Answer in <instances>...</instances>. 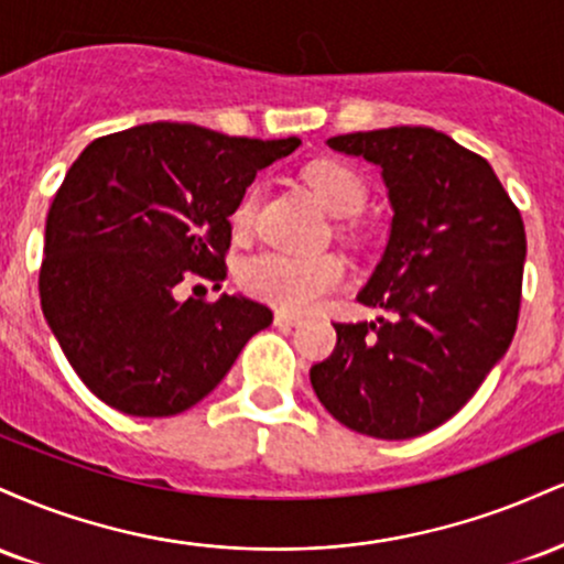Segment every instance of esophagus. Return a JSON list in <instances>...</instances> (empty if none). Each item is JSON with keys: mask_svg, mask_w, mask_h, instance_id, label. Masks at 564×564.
Segmentation results:
<instances>
[{"mask_svg": "<svg viewBox=\"0 0 564 564\" xmlns=\"http://www.w3.org/2000/svg\"><path fill=\"white\" fill-rule=\"evenodd\" d=\"M273 323H275L278 328H294V326H300L302 318H296V315H291V313H283V310H278V313H275V318H273Z\"/></svg>", "mask_w": 564, "mask_h": 564, "instance_id": "34e87169", "label": "esophagus"}]
</instances>
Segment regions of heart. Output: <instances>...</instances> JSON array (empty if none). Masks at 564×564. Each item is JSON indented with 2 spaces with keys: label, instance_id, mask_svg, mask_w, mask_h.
<instances>
[{
  "label": "heart",
  "instance_id": "b5f03b06",
  "mask_svg": "<svg viewBox=\"0 0 564 564\" xmlns=\"http://www.w3.org/2000/svg\"><path fill=\"white\" fill-rule=\"evenodd\" d=\"M307 185L334 217H352L364 209L366 187L360 177L345 164L321 161L307 170ZM257 209V191H249L232 212V228L246 230ZM347 264L334 254L302 257V254H268L254 257L241 268V283L257 300H264L289 313H307L345 283Z\"/></svg>",
  "mask_w": 564,
  "mask_h": 564
}]
</instances>
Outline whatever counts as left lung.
I'll list each match as a JSON object with an SVG mask.
<instances>
[{
  "instance_id": "left-lung-1",
  "label": "left lung",
  "mask_w": 564,
  "mask_h": 564,
  "mask_svg": "<svg viewBox=\"0 0 564 564\" xmlns=\"http://www.w3.org/2000/svg\"><path fill=\"white\" fill-rule=\"evenodd\" d=\"M326 145L379 166L392 223L358 294L384 315L334 323V352L310 368V381L349 430L419 437L462 411L509 349L525 225L494 166L437 129H373Z\"/></svg>"
}]
</instances>
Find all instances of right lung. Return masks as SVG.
Here are the masks:
<instances>
[{
    "mask_svg": "<svg viewBox=\"0 0 564 564\" xmlns=\"http://www.w3.org/2000/svg\"><path fill=\"white\" fill-rule=\"evenodd\" d=\"M302 142L140 124L89 142L50 206L42 313L84 384L129 416L204 400L273 323L241 294L177 300L187 278L225 281L230 215L257 172Z\"/></svg>",
    "mask_w": 564,
    "mask_h": 564,
    "instance_id": "1",
    "label": "right lung"
}]
</instances>
